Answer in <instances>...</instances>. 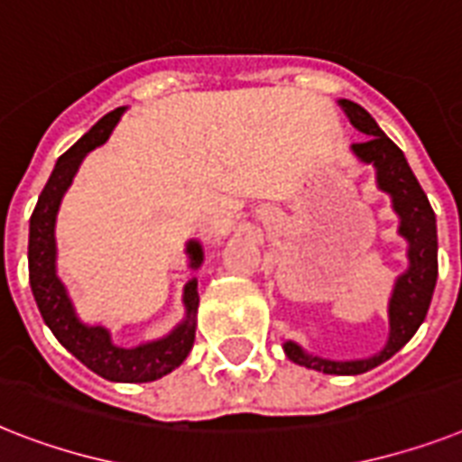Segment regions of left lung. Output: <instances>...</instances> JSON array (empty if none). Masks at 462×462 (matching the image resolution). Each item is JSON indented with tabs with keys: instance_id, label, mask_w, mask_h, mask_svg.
Listing matches in <instances>:
<instances>
[{
	"instance_id": "left-lung-1",
	"label": "left lung",
	"mask_w": 462,
	"mask_h": 462,
	"mask_svg": "<svg viewBox=\"0 0 462 462\" xmlns=\"http://www.w3.org/2000/svg\"><path fill=\"white\" fill-rule=\"evenodd\" d=\"M339 106L351 125L365 134V140L356 142L351 152L361 163H370L377 171V187L392 197L393 211L401 220L399 235L408 242V270L393 284L389 299V339L380 354L361 361H329L306 354L296 341H284L282 348L290 361L318 373L361 374L389 361L401 346H406L425 320L437 284V218L403 152L382 133L373 116L348 99H339Z\"/></svg>"
}]
</instances>
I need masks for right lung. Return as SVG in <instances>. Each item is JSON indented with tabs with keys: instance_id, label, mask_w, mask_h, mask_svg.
Returning <instances> with one entry per match:
<instances>
[{
	"instance_id": "obj_1",
	"label": "right lung",
	"mask_w": 462,
	"mask_h": 462,
	"mask_svg": "<svg viewBox=\"0 0 462 462\" xmlns=\"http://www.w3.org/2000/svg\"><path fill=\"white\" fill-rule=\"evenodd\" d=\"M123 111H125V106L104 116L88 134H82L80 140L56 161L54 171H51L42 194L37 199L35 211L30 216V287H32V296H35L37 309L42 313L47 328L54 332L56 339L61 341V346L69 348L70 354L80 363H85L92 373L111 382H153L172 373L192 351L199 309L197 280H189L185 284V294H182L185 320L180 322L171 335L161 337L156 341H146L140 346L125 348L116 346L106 328L85 325L78 318L69 291L56 275L54 225L63 194L73 182L82 159L108 140V134L123 116ZM187 256H189V265L199 268L204 261L201 244L187 242Z\"/></svg>"
}]
</instances>
